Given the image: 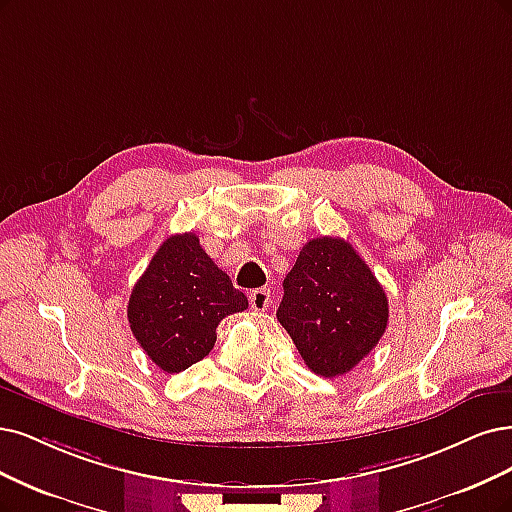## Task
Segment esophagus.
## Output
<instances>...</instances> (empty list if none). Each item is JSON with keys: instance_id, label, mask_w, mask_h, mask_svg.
Segmentation results:
<instances>
[{"instance_id": "34e87169", "label": "esophagus", "mask_w": 512, "mask_h": 512, "mask_svg": "<svg viewBox=\"0 0 512 512\" xmlns=\"http://www.w3.org/2000/svg\"><path fill=\"white\" fill-rule=\"evenodd\" d=\"M271 303V292L267 288H256L250 292V307L254 311H264Z\"/></svg>"}]
</instances>
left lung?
<instances>
[{"instance_id": "8db88e82", "label": "left lung", "mask_w": 512, "mask_h": 512, "mask_svg": "<svg viewBox=\"0 0 512 512\" xmlns=\"http://www.w3.org/2000/svg\"><path fill=\"white\" fill-rule=\"evenodd\" d=\"M387 296L360 254L341 237L303 245L277 309L315 375L339 377L360 364L387 328Z\"/></svg>"}]
</instances>
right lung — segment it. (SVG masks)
Listing matches in <instances>:
<instances>
[{"label": "right lung", "mask_w": 512, "mask_h": 512, "mask_svg": "<svg viewBox=\"0 0 512 512\" xmlns=\"http://www.w3.org/2000/svg\"><path fill=\"white\" fill-rule=\"evenodd\" d=\"M248 309L201 248L195 233L171 235L152 256L129 298L133 337L165 373H182L216 345V328L226 315Z\"/></svg>", "instance_id": "obj_1"}]
</instances>
